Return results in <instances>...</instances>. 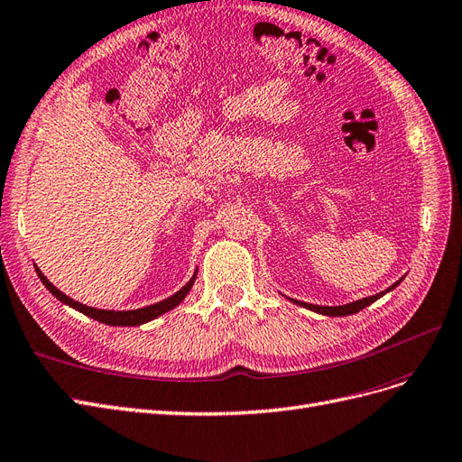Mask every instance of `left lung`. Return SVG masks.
I'll return each instance as SVG.
<instances>
[{"instance_id":"8db88e82","label":"left lung","mask_w":462,"mask_h":462,"mask_svg":"<svg viewBox=\"0 0 462 462\" xmlns=\"http://www.w3.org/2000/svg\"><path fill=\"white\" fill-rule=\"evenodd\" d=\"M401 280H403V278H401ZM401 280H399V282H401ZM399 282H395V284H393L392 288L385 290V291H380V293H376V295L365 297V300L353 301V303H347V305H339V307H320V305H310V303L295 301V300H291V301H293V303H297V305L305 307V309H310V310H315V312H320V315H326V317H347V315H355V312H359V310H363L365 307H368L370 303H374L376 300H380L382 295H385L388 291H392L395 286H399Z\"/></svg>"}]
</instances>
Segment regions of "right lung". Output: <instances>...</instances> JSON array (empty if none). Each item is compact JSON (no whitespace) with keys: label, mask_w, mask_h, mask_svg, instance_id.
<instances>
[{"label":"right lung","mask_w":462,"mask_h":462,"mask_svg":"<svg viewBox=\"0 0 462 462\" xmlns=\"http://www.w3.org/2000/svg\"><path fill=\"white\" fill-rule=\"evenodd\" d=\"M36 273H38V276H40V280H42V284L46 286V288L50 290V293L55 295L59 301H63V303H67L69 307L80 310L82 315H86V317H90V319H94V320H99V322H103V324H111V326H138V324L150 322V320L161 317L162 312H167V310L174 309L176 305L182 303V300H184V297L188 295V291H189L191 286H193V280H196V276H198V271H196V274H193V276L189 278V282H188V284H186L182 290H178L174 295L167 297V300H162V301H159V303H155V305L142 307V309H136V310H103V309H94V307H88V305H82V303H79V301L70 300L69 295H65L63 291H59V290L51 284V282L42 274V271L38 269V266H36Z\"/></svg>","instance_id":"obj_1"}]
</instances>
